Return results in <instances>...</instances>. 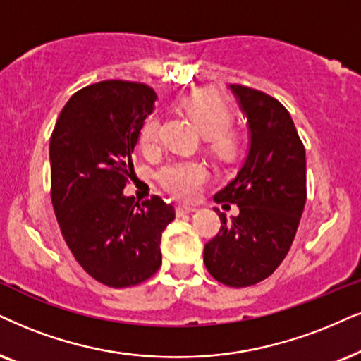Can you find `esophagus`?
Here are the masks:
<instances>
[{
  "instance_id": "esophagus-1",
  "label": "esophagus",
  "mask_w": 361,
  "mask_h": 361,
  "mask_svg": "<svg viewBox=\"0 0 361 361\" xmlns=\"http://www.w3.org/2000/svg\"><path fill=\"white\" fill-rule=\"evenodd\" d=\"M195 212H196L195 207H186V204H180V207L176 208L178 216H185V214H191V213H195Z\"/></svg>"
}]
</instances>
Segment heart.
Instances as JSON below:
<instances>
[{
	"label": "heart",
	"instance_id": "obj_1",
	"mask_svg": "<svg viewBox=\"0 0 361 361\" xmlns=\"http://www.w3.org/2000/svg\"><path fill=\"white\" fill-rule=\"evenodd\" d=\"M181 109L188 115L203 136L212 141L218 153H228L233 148V140L226 133L231 125V109L213 90H196L181 99ZM159 138V118L149 115L140 130V143L145 149L157 147ZM208 171L198 161H175L158 173L159 183L180 200H190L198 193Z\"/></svg>",
	"mask_w": 361,
	"mask_h": 361
}]
</instances>
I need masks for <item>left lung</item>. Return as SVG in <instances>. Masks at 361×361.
<instances>
[{"label": "left lung", "instance_id": "left-lung-1", "mask_svg": "<svg viewBox=\"0 0 361 361\" xmlns=\"http://www.w3.org/2000/svg\"><path fill=\"white\" fill-rule=\"evenodd\" d=\"M248 126V152L238 173L214 195L238 216L220 213L221 230L204 245L203 262L214 280L250 286L285 259L307 202L305 147L286 108L263 91L230 85Z\"/></svg>", "mask_w": 361, "mask_h": 361}]
</instances>
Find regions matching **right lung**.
Returning <instances> with one entry per match:
<instances>
[{
  "instance_id": "obj_1",
  "label": "right lung",
  "mask_w": 361,
  "mask_h": 361,
  "mask_svg": "<svg viewBox=\"0 0 361 361\" xmlns=\"http://www.w3.org/2000/svg\"><path fill=\"white\" fill-rule=\"evenodd\" d=\"M153 88L102 81L76 91L59 113L51 140V202L68 248L83 270L113 288L148 280L161 264V233L175 208L153 196L123 193L131 153L157 102Z\"/></svg>"
}]
</instances>
